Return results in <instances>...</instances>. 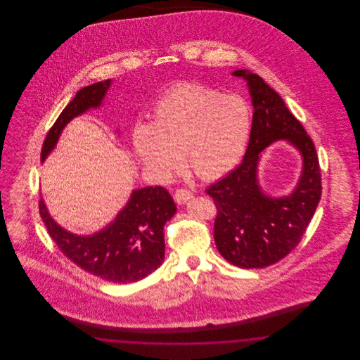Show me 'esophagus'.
Here are the masks:
<instances>
[{"label": "esophagus", "mask_w": 360, "mask_h": 360, "mask_svg": "<svg viewBox=\"0 0 360 360\" xmlns=\"http://www.w3.org/2000/svg\"><path fill=\"white\" fill-rule=\"evenodd\" d=\"M191 197H193V194H191V191H188V188H176L175 194H174V200L179 205L188 202Z\"/></svg>", "instance_id": "obj_1"}]
</instances>
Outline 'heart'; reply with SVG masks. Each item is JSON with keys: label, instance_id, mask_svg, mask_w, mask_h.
I'll list each match as a JSON object with an SVG mask.
<instances>
[{"label": "heart", "instance_id": "b5f03b06", "mask_svg": "<svg viewBox=\"0 0 360 360\" xmlns=\"http://www.w3.org/2000/svg\"><path fill=\"white\" fill-rule=\"evenodd\" d=\"M250 129L251 110L241 97L186 82L156 103L151 125H137L132 146L144 166L160 178L178 167L182 153L190 172L214 179L238 165Z\"/></svg>", "mask_w": 360, "mask_h": 360}]
</instances>
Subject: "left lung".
I'll use <instances>...</instances> for the list:
<instances>
[{
	"mask_svg": "<svg viewBox=\"0 0 360 360\" xmlns=\"http://www.w3.org/2000/svg\"><path fill=\"white\" fill-rule=\"evenodd\" d=\"M232 75L247 81L254 106L250 141L241 165L205 191L217 207L219 252L233 266L263 269L290 254L305 233L321 198V172L311 139L274 89L248 70ZM278 139L299 150L303 172L291 195L270 198L257 182V165L259 153Z\"/></svg>",
	"mask_w": 360,
	"mask_h": 360,
	"instance_id": "1",
	"label": "left lung"
}]
</instances>
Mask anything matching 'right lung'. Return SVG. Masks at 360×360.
<instances>
[{"label":"right lung","instance_id":"1","mask_svg":"<svg viewBox=\"0 0 360 360\" xmlns=\"http://www.w3.org/2000/svg\"><path fill=\"white\" fill-rule=\"evenodd\" d=\"M112 79L82 87L53 122L43 143L41 162L51 154L65 127L74 117L101 106ZM41 220L63 255L89 274L113 283L136 282L155 271L165 259L163 226L176 212L170 193L162 186L137 188L129 201L94 235L71 233L56 223L43 201Z\"/></svg>","mask_w":360,"mask_h":360}]
</instances>
